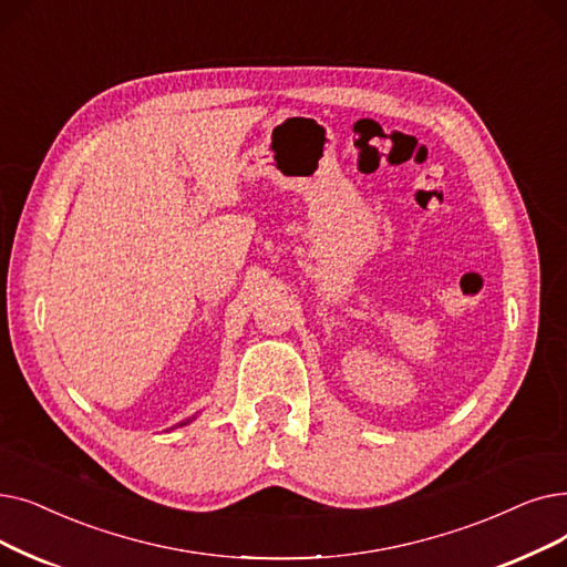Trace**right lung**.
<instances>
[{"label":"right lung","mask_w":567,"mask_h":567,"mask_svg":"<svg viewBox=\"0 0 567 567\" xmlns=\"http://www.w3.org/2000/svg\"><path fill=\"white\" fill-rule=\"evenodd\" d=\"M194 420H196V414H194V416H187V420H183L181 424H176V429H178V426H187V424H189V422H194ZM171 429H174V426H171Z\"/></svg>","instance_id":"1"}]
</instances>
